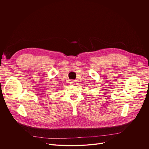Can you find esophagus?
<instances>
[{
    "label": "esophagus",
    "instance_id": "1",
    "mask_svg": "<svg viewBox=\"0 0 149 149\" xmlns=\"http://www.w3.org/2000/svg\"><path fill=\"white\" fill-rule=\"evenodd\" d=\"M75 82V81L74 80H71V82H70V83H71V84H74Z\"/></svg>",
    "mask_w": 149,
    "mask_h": 149
}]
</instances>
